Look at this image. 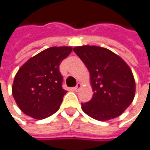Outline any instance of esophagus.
Instances as JSON below:
<instances>
[{
  "mask_svg": "<svg viewBox=\"0 0 150 150\" xmlns=\"http://www.w3.org/2000/svg\"><path fill=\"white\" fill-rule=\"evenodd\" d=\"M81 83H77V85L75 86V87H74V88H73V89H74L75 91H78V90L80 89V87H81Z\"/></svg>",
  "mask_w": 150,
  "mask_h": 150,
  "instance_id": "esophagus-1",
  "label": "esophagus"
}]
</instances>
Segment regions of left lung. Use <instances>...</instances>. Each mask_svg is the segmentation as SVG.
Masks as SVG:
<instances>
[{
  "instance_id": "8db88e82",
  "label": "left lung",
  "mask_w": 150,
  "mask_h": 150,
  "mask_svg": "<svg viewBox=\"0 0 150 150\" xmlns=\"http://www.w3.org/2000/svg\"><path fill=\"white\" fill-rule=\"evenodd\" d=\"M89 70L93 98L81 103L84 112L105 121L120 116L132 103L136 85L127 63L110 50L97 46L73 49Z\"/></svg>"
}]
</instances>
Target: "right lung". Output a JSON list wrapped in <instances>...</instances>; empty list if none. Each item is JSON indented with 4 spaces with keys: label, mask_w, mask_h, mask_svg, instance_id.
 <instances>
[{
    "label": "right lung",
    "mask_w": 150,
    "mask_h": 150,
    "mask_svg": "<svg viewBox=\"0 0 150 150\" xmlns=\"http://www.w3.org/2000/svg\"><path fill=\"white\" fill-rule=\"evenodd\" d=\"M72 52L70 47H53L30 57L14 77L12 93L23 112L36 120L51 116L60 108L67 93L62 87L61 62Z\"/></svg>",
    "instance_id": "1"
}]
</instances>
